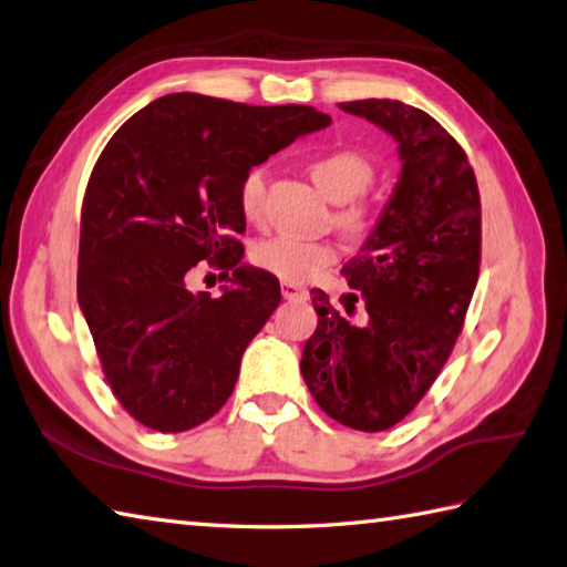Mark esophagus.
<instances>
[{
  "instance_id": "34e87169",
  "label": "esophagus",
  "mask_w": 567,
  "mask_h": 567,
  "mask_svg": "<svg viewBox=\"0 0 567 567\" xmlns=\"http://www.w3.org/2000/svg\"><path fill=\"white\" fill-rule=\"evenodd\" d=\"M282 297L285 299H305L307 290L295 282H282Z\"/></svg>"
}]
</instances>
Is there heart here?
Masks as SVG:
<instances>
[{
	"label": "heart",
	"mask_w": 567,
	"mask_h": 567,
	"mask_svg": "<svg viewBox=\"0 0 567 567\" xmlns=\"http://www.w3.org/2000/svg\"><path fill=\"white\" fill-rule=\"evenodd\" d=\"M309 174L329 202L341 204L337 226L347 233H361L369 226V208L359 196L373 184L375 169L365 154L337 147L315 154L309 159ZM265 194H268V169L262 164L250 166L238 186V204L243 216L255 220L262 216ZM258 268L272 272L285 282H309L337 260V250L327 243L305 240L295 236H272L252 248Z\"/></svg>",
	"instance_id": "1"
}]
</instances>
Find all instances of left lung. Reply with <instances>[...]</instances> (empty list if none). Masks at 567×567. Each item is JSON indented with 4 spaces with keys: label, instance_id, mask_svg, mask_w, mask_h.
<instances>
[{
    "label": "left lung",
    "instance_id": "obj_1",
    "mask_svg": "<svg viewBox=\"0 0 567 567\" xmlns=\"http://www.w3.org/2000/svg\"><path fill=\"white\" fill-rule=\"evenodd\" d=\"M398 142L403 169L363 248L341 272L361 321L321 290L302 379L337 423L381 432L413 410L457 341L482 258V204L467 154L423 110L401 100L339 103ZM347 305V315L353 312Z\"/></svg>",
    "mask_w": 567,
    "mask_h": 567
}]
</instances>
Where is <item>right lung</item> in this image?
Masks as SVG:
<instances>
[{
    "instance_id": "1",
    "label": "right lung",
    "mask_w": 567,
    "mask_h": 567,
    "mask_svg": "<svg viewBox=\"0 0 567 567\" xmlns=\"http://www.w3.org/2000/svg\"><path fill=\"white\" fill-rule=\"evenodd\" d=\"M329 122L307 105L172 93L105 144L83 198L78 305L110 388L144 427L192 430L228 401L282 297L275 275L243 262L240 179ZM202 259L231 280L216 300L185 287Z\"/></svg>"
}]
</instances>
